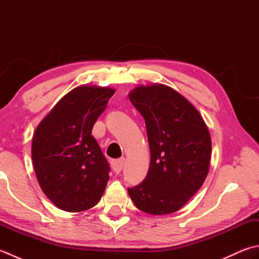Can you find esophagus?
Returning a JSON list of instances; mask_svg holds the SVG:
<instances>
[{
    "label": "esophagus",
    "instance_id": "obj_1",
    "mask_svg": "<svg viewBox=\"0 0 259 259\" xmlns=\"http://www.w3.org/2000/svg\"><path fill=\"white\" fill-rule=\"evenodd\" d=\"M123 163H124V158H120V159H117V160H112L111 164H112L113 171L119 174L121 170H122Z\"/></svg>",
    "mask_w": 259,
    "mask_h": 259
}]
</instances>
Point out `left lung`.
I'll use <instances>...</instances> for the list:
<instances>
[{
	"instance_id": "1",
	"label": "left lung",
	"mask_w": 259,
	"mask_h": 259,
	"mask_svg": "<svg viewBox=\"0 0 259 259\" xmlns=\"http://www.w3.org/2000/svg\"><path fill=\"white\" fill-rule=\"evenodd\" d=\"M129 99L145 119L150 166L145 180L128 194L147 213L177 211L207 177L211 157L207 125L186 98L164 84L137 87Z\"/></svg>"
}]
</instances>
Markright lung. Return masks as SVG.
Masks as SVG:
<instances>
[{"label": "right lung", "instance_id": "1", "mask_svg": "<svg viewBox=\"0 0 259 259\" xmlns=\"http://www.w3.org/2000/svg\"><path fill=\"white\" fill-rule=\"evenodd\" d=\"M114 92L108 87L74 88L33 135L32 161L38 185L64 211L88 210L106 189L110 167L91 133Z\"/></svg>", "mask_w": 259, "mask_h": 259}]
</instances>
